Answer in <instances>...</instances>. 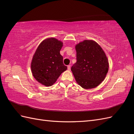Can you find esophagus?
<instances>
[{
  "label": "esophagus",
  "instance_id": "34e87169",
  "mask_svg": "<svg viewBox=\"0 0 134 134\" xmlns=\"http://www.w3.org/2000/svg\"><path fill=\"white\" fill-rule=\"evenodd\" d=\"M67 67H68V70H70V65H69L67 66Z\"/></svg>",
  "mask_w": 134,
  "mask_h": 134
}]
</instances>
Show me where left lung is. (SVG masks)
Returning <instances> with one entry per match:
<instances>
[{
	"label": "left lung",
	"instance_id": "left-lung-1",
	"mask_svg": "<svg viewBox=\"0 0 134 134\" xmlns=\"http://www.w3.org/2000/svg\"><path fill=\"white\" fill-rule=\"evenodd\" d=\"M76 62L71 68L76 82L84 89L97 87L103 81L108 70L104 52L93 40H84L75 46Z\"/></svg>",
	"mask_w": 134,
	"mask_h": 134
}]
</instances>
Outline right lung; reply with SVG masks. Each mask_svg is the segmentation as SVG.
Wrapping results in <instances>:
<instances>
[{"instance_id": "obj_1", "label": "right lung", "mask_w": 134, "mask_h": 134, "mask_svg": "<svg viewBox=\"0 0 134 134\" xmlns=\"http://www.w3.org/2000/svg\"><path fill=\"white\" fill-rule=\"evenodd\" d=\"M63 43L54 38H47L40 44L31 63L34 78L45 86L56 82L63 72L67 69L60 51Z\"/></svg>"}]
</instances>
